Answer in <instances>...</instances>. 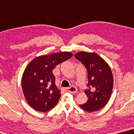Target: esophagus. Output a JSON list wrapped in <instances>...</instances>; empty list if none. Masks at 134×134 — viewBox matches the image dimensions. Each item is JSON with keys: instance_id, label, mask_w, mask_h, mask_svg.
<instances>
[{"instance_id": "1", "label": "esophagus", "mask_w": 134, "mask_h": 134, "mask_svg": "<svg viewBox=\"0 0 134 134\" xmlns=\"http://www.w3.org/2000/svg\"><path fill=\"white\" fill-rule=\"evenodd\" d=\"M65 90H66L67 92H70V93H75V92L77 91V89L75 87L71 86L69 87V88H65Z\"/></svg>"}]
</instances>
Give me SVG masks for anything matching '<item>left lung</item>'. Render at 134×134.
Listing matches in <instances>:
<instances>
[{
    "label": "left lung",
    "instance_id": "left-lung-1",
    "mask_svg": "<svg viewBox=\"0 0 134 134\" xmlns=\"http://www.w3.org/2000/svg\"><path fill=\"white\" fill-rule=\"evenodd\" d=\"M86 67L88 73V97L86 103L80 105L88 112L98 111L105 106L110 98L113 88V76L109 65L95 53L80 52L74 55Z\"/></svg>",
    "mask_w": 134,
    "mask_h": 134
}]
</instances>
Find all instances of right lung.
Instances as JSON below:
<instances>
[{
  "instance_id": "right-lung-1",
  "label": "right lung",
  "mask_w": 134,
  "mask_h": 134,
  "mask_svg": "<svg viewBox=\"0 0 134 134\" xmlns=\"http://www.w3.org/2000/svg\"><path fill=\"white\" fill-rule=\"evenodd\" d=\"M72 56L69 52L41 55L29 63L23 72L21 87L27 102L35 110L46 112L57 105L61 96L53 70Z\"/></svg>"
}]
</instances>
